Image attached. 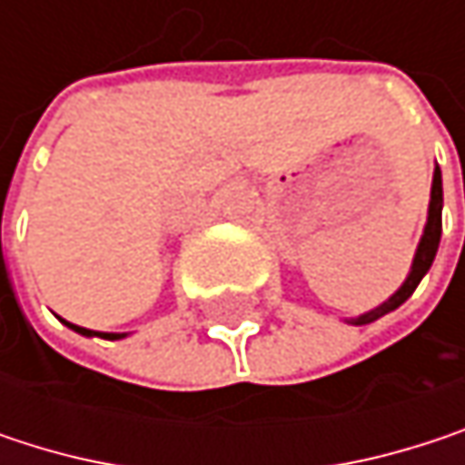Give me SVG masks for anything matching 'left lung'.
I'll use <instances>...</instances> for the list:
<instances>
[{
  "label": "left lung",
  "instance_id": "left-lung-1",
  "mask_svg": "<svg viewBox=\"0 0 465 465\" xmlns=\"http://www.w3.org/2000/svg\"><path fill=\"white\" fill-rule=\"evenodd\" d=\"M441 204H444V196H441V169L436 166V169H433V185H430L428 223H425L422 239H420L410 277L404 280V285H401V288H399V291H396L385 304H380L377 310H371V312H366V315H361V318H352L350 323H355V325L374 323L377 318H382V315H388V312L399 310V307H401V304L415 293V288L420 285V280L425 277V272L430 269V263H433V258H436V250H439V239H441Z\"/></svg>",
  "mask_w": 465,
  "mask_h": 465
}]
</instances>
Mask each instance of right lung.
<instances>
[{
  "instance_id": "obj_1",
  "label": "right lung",
  "mask_w": 465,
  "mask_h": 465,
  "mask_svg": "<svg viewBox=\"0 0 465 465\" xmlns=\"http://www.w3.org/2000/svg\"><path fill=\"white\" fill-rule=\"evenodd\" d=\"M72 331H77V333H83V336H102V339H124L126 333H102V331H91V328H80V325L74 323H66Z\"/></svg>"
}]
</instances>
